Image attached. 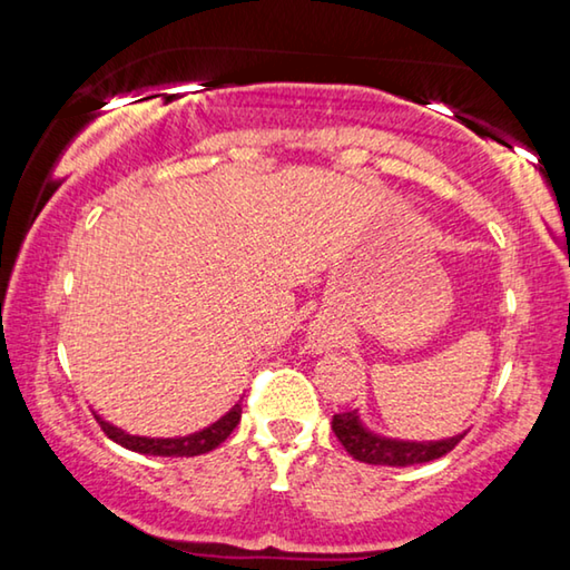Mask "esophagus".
I'll list each match as a JSON object with an SVG mask.
<instances>
[{"label": "esophagus", "mask_w": 570, "mask_h": 570, "mask_svg": "<svg viewBox=\"0 0 570 570\" xmlns=\"http://www.w3.org/2000/svg\"><path fill=\"white\" fill-rule=\"evenodd\" d=\"M308 342H312L314 350H324V346L332 342V334L324 324H314L312 330H308Z\"/></svg>", "instance_id": "34e87169"}]
</instances>
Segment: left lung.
Returning <instances> with one entry per match:
<instances>
[{
	"instance_id": "8db88e82",
	"label": "left lung",
	"mask_w": 570,
	"mask_h": 570,
	"mask_svg": "<svg viewBox=\"0 0 570 570\" xmlns=\"http://www.w3.org/2000/svg\"><path fill=\"white\" fill-rule=\"evenodd\" d=\"M332 430L336 440L342 442L344 450L350 452L354 460L370 462V465H387V468H407L420 465V462L438 460L458 445L465 438V432L445 438V440H397L384 438L372 432L362 422L360 412H342L334 414Z\"/></svg>"
}]
</instances>
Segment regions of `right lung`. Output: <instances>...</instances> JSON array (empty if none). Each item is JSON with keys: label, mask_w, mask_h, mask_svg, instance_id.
Segmentation results:
<instances>
[{"label": "right lung", "mask_w": 570, "mask_h": 570, "mask_svg": "<svg viewBox=\"0 0 570 570\" xmlns=\"http://www.w3.org/2000/svg\"><path fill=\"white\" fill-rule=\"evenodd\" d=\"M95 420L100 422L105 435H108L112 442H118V445H122L125 450L140 452V455H158V458H193V455H204V452L216 450L220 442L236 430V424L240 422V400L224 414V417H218L214 424H208L204 430L190 432L186 438L130 435V432L115 428L112 422L102 420L98 412H95Z\"/></svg>", "instance_id": "obj_1"}]
</instances>
